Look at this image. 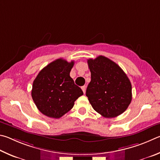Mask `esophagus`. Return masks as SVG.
Wrapping results in <instances>:
<instances>
[{"mask_svg": "<svg viewBox=\"0 0 160 160\" xmlns=\"http://www.w3.org/2000/svg\"><path fill=\"white\" fill-rule=\"evenodd\" d=\"M82 89L83 92V93H86V86H83L82 87Z\"/></svg>", "mask_w": 160, "mask_h": 160, "instance_id": "obj_1", "label": "esophagus"}]
</instances>
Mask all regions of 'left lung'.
<instances>
[{
  "mask_svg": "<svg viewBox=\"0 0 160 160\" xmlns=\"http://www.w3.org/2000/svg\"><path fill=\"white\" fill-rule=\"evenodd\" d=\"M91 74L86 95L92 107L106 118L120 115L132 99L131 83L127 74L112 60L100 55L87 61Z\"/></svg>",
  "mask_w": 160,
  "mask_h": 160,
  "instance_id": "left-lung-1",
  "label": "left lung"
}]
</instances>
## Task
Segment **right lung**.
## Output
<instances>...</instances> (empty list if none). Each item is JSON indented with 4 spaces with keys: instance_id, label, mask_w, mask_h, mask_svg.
Returning a JSON list of instances; mask_svg holds the SVG:
<instances>
[{
    "instance_id": "right-lung-1",
    "label": "right lung",
    "mask_w": 160,
    "mask_h": 160,
    "mask_svg": "<svg viewBox=\"0 0 160 160\" xmlns=\"http://www.w3.org/2000/svg\"><path fill=\"white\" fill-rule=\"evenodd\" d=\"M74 64V61L68 62L62 58L58 59L41 69L33 81L32 99L44 115L60 118L83 94L69 76Z\"/></svg>"
}]
</instances>
